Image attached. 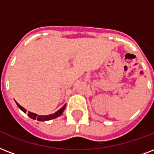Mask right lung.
<instances>
[{
    "label": "right lung",
    "mask_w": 154,
    "mask_h": 154,
    "mask_svg": "<svg viewBox=\"0 0 154 154\" xmlns=\"http://www.w3.org/2000/svg\"><path fill=\"white\" fill-rule=\"evenodd\" d=\"M16 104L17 105V106L19 107L21 110H22L24 113H26V109L23 108L22 106L19 105L18 103L16 102ZM65 106H66V104L61 107V108L60 109L59 111H57L56 112H55L54 114H51V115H48V116H37V114L32 113V112H28V116L31 118L33 119H37L38 121H47V120H51L52 119H56L57 117H59L60 116H61L62 113H63V111H64V109H65Z\"/></svg>",
    "instance_id": "right-lung-1"
}]
</instances>
